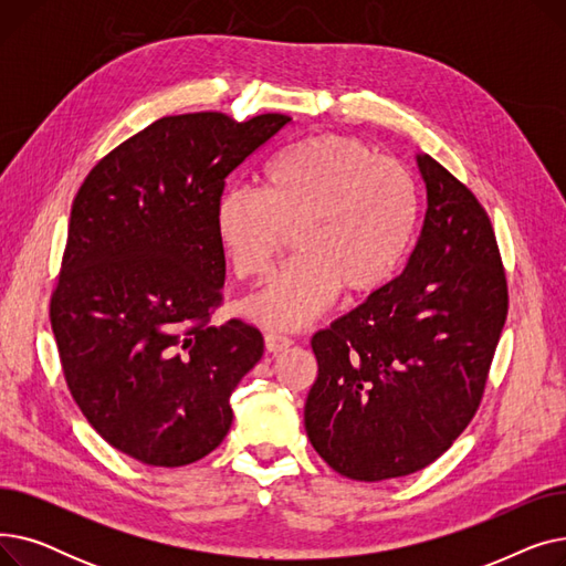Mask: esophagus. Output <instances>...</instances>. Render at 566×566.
I'll list each match as a JSON object with an SVG mask.
<instances>
[{
	"instance_id": "esophagus-1",
	"label": "esophagus",
	"mask_w": 566,
	"mask_h": 566,
	"mask_svg": "<svg viewBox=\"0 0 566 566\" xmlns=\"http://www.w3.org/2000/svg\"><path fill=\"white\" fill-rule=\"evenodd\" d=\"M263 342H265V350L268 353H282V350L291 348V344H293V339H289L284 335H275V333H268L263 337Z\"/></svg>"
}]
</instances>
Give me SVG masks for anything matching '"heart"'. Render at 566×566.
I'll list each match as a JSON object with an SVG mask.
<instances>
[{
    "label": "heart",
    "instance_id": "1",
    "mask_svg": "<svg viewBox=\"0 0 566 566\" xmlns=\"http://www.w3.org/2000/svg\"><path fill=\"white\" fill-rule=\"evenodd\" d=\"M420 188L408 167L346 135H316L280 151L263 188H227L218 241L238 280L259 282L293 233L295 256L245 305L273 331L312 323L344 289L348 298L388 286L420 229Z\"/></svg>",
    "mask_w": 566,
    "mask_h": 566
}]
</instances>
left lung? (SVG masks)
<instances>
[{
  "label": "left lung",
  "mask_w": 566,
  "mask_h": 566,
  "mask_svg": "<svg viewBox=\"0 0 566 566\" xmlns=\"http://www.w3.org/2000/svg\"><path fill=\"white\" fill-rule=\"evenodd\" d=\"M427 213L403 273L312 337V448L348 480L433 463L480 408L507 318L491 220L461 181L418 154Z\"/></svg>",
  "instance_id": "8db88e82"
}]
</instances>
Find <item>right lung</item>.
<instances>
[{
    "mask_svg": "<svg viewBox=\"0 0 566 566\" xmlns=\"http://www.w3.org/2000/svg\"><path fill=\"white\" fill-rule=\"evenodd\" d=\"M291 122L220 112L158 118L107 154L73 201L50 321L69 390L114 450L178 468L211 454L229 397L261 360L250 323H211L224 178Z\"/></svg>",
    "mask_w": 566,
    "mask_h": 566,
    "instance_id": "add662e5",
    "label": "right lung"
}]
</instances>
